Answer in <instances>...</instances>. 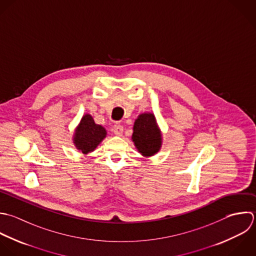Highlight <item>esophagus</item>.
Here are the masks:
<instances>
[{
	"instance_id": "1",
	"label": "esophagus",
	"mask_w": 256,
	"mask_h": 256,
	"mask_svg": "<svg viewBox=\"0 0 256 256\" xmlns=\"http://www.w3.org/2000/svg\"><path fill=\"white\" fill-rule=\"evenodd\" d=\"M112 132H114V134H116V136H122V132H124V128H122V124H114V128H112Z\"/></svg>"
}]
</instances>
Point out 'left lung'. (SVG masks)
<instances>
[{"label": "left lung", "mask_w": 256, "mask_h": 256, "mask_svg": "<svg viewBox=\"0 0 256 256\" xmlns=\"http://www.w3.org/2000/svg\"><path fill=\"white\" fill-rule=\"evenodd\" d=\"M132 142L144 156L156 154L162 146V134L152 114H142L134 124Z\"/></svg>", "instance_id": "8db88e82"}]
</instances>
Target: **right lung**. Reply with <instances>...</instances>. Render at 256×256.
<instances>
[{
  "label": "right lung",
  "instance_id": "right-lung-1",
  "mask_svg": "<svg viewBox=\"0 0 256 256\" xmlns=\"http://www.w3.org/2000/svg\"><path fill=\"white\" fill-rule=\"evenodd\" d=\"M106 136V132L104 128L96 124L90 114H84L76 130L74 144L78 150L86 154L94 150Z\"/></svg>",
  "mask_w": 256,
  "mask_h": 256
}]
</instances>
